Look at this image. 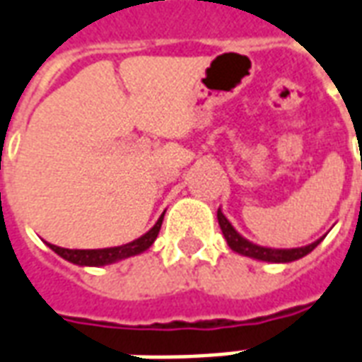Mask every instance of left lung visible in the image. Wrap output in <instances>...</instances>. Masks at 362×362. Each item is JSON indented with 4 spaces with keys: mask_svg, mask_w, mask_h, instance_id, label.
Listing matches in <instances>:
<instances>
[{
    "mask_svg": "<svg viewBox=\"0 0 362 362\" xmlns=\"http://www.w3.org/2000/svg\"><path fill=\"white\" fill-rule=\"evenodd\" d=\"M216 218H218V226L222 230V235L228 243V247L235 253H240L243 257H249V259H257V261H264V263H291V261H297L301 257L309 255L313 249L317 247L318 243L322 242L324 235L317 242L309 243V245H303V247H291V249H276V247H264V245H257V243L249 242L247 238H243L238 230L232 226V222L224 216L221 209L216 213Z\"/></svg>",
    "mask_w": 362,
    "mask_h": 362,
    "instance_id": "1",
    "label": "left lung"
}]
</instances>
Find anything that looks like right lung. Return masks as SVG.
Segmentation results:
<instances>
[{
  "mask_svg": "<svg viewBox=\"0 0 362 362\" xmlns=\"http://www.w3.org/2000/svg\"><path fill=\"white\" fill-rule=\"evenodd\" d=\"M163 216L165 213L159 216V221L155 222L153 228H149L144 235H140L138 240H134L130 243H124V245H117V247H103V249H66L59 247V245H53V243H47L49 249H53L59 257H63L65 261L72 264H78V267H105V264L119 263L122 259H128V257L140 255L144 251L153 245V242L159 235L160 224H163Z\"/></svg>",
  "mask_w": 362,
  "mask_h": 362,
  "instance_id": "obj_1",
  "label": "right lung"
}]
</instances>
